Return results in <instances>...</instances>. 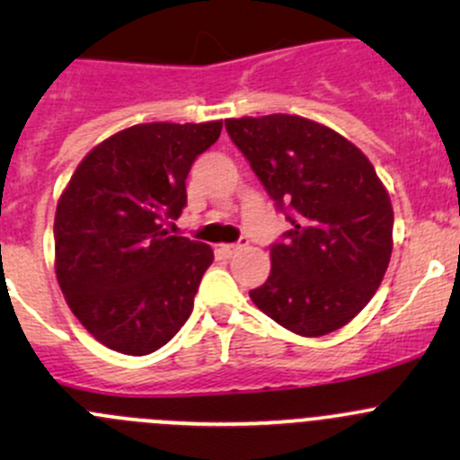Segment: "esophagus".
Segmentation results:
<instances>
[{
  "mask_svg": "<svg viewBox=\"0 0 460 460\" xmlns=\"http://www.w3.org/2000/svg\"><path fill=\"white\" fill-rule=\"evenodd\" d=\"M247 244H249L247 238H240L238 243H234V244H220V247H217V252H220L222 258H231L234 253H238L240 249L247 247Z\"/></svg>",
  "mask_w": 460,
  "mask_h": 460,
  "instance_id": "obj_1",
  "label": "esophagus"
}]
</instances>
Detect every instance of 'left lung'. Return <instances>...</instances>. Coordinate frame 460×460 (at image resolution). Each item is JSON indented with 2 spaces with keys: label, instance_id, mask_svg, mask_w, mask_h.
Returning <instances> with one entry per match:
<instances>
[{
  "label": "left lung",
  "instance_id": "obj_1",
  "mask_svg": "<svg viewBox=\"0 0 460 460\" xmlns=\"http://www.w3.org/2000/svg\"><path fill=\"white\" fill-rule=\"evenodd\" d=\"M291 229L271 244L253 305L298 336L336 332L372 300L392 258L394 211L360 148L298 115L225 122Z\"/></svg>",
  "mask_w": 460,
  "mask_h": 460
}]
</instances>
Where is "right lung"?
I'll list each match as a JSON object with an SVG mask.
<instances>
[{"mask_svg":"<svg viewBox=\"0 0 460 460\" xmlns=\"http://www.w3.org/2000/svg\"><path fill=\"white\" fill-rule=\"evenodd\" d=\"M222 122L124 128L80 162L55 211V273L68 307L109 349L146 356L191 316L213 252L171 235L187 175Z\"/></svg>","mask_w":460,"mask_h":460,"instance_id":"1","label":"right lung"}]
</instances>
